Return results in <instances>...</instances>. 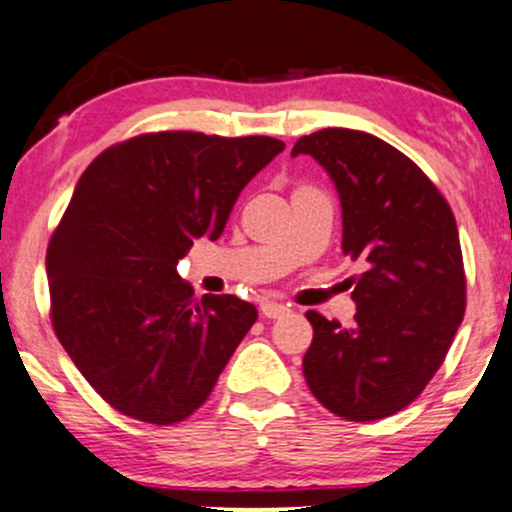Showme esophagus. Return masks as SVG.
<instances>
[{
  "label": "esophagus",
  "mask_w": 512,
  "mask_h": 512,
  "mask_svg": "<svg viewBox=\"0 0 512 512\" xmlns=\"http://www.w3.org/2000/svg\"><path fill=\"white\" fill-rule=\"evenodd\" d=\"M260 313L264 317H284L286 313H289V305L276 303V301H262L260 303Z\"/></svg>",
  "instance_id": "obj_1"
}]
</instances>
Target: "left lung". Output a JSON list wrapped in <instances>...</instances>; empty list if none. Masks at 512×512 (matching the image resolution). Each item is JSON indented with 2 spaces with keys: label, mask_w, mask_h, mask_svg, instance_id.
I'll return each instance as SVG.
<instances>
[{
  "label": "left lung",
  "mask_w": 512,
  "mask_h": 512,
  "mask_svg": "<svg viewBox=\"0 0 512 512\" xmlns=\"http://www.w3.org/2000/svg\"><path fill=\"white\" fill-rule=\"evenodd\" d=\"M313 156L342 202V250L363 264L354 279L356 325L315 310L303 375L322 407L349 421L397 414L424 392L464 317L460 236L438 187L395 146L327 127L291 156Z\"/></svg>",
  "instance_id": "8db88e82"
}]
</instances>
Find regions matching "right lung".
Listing matches in <instances>:
<instances>
[{
  "label": "right lung",
  "instance_id": "right-lung-1",
  "mask_svg": "<svg viewBox=\"0 0 512 512\" xmlns=\"http://www.w3.org/2000/svg\"><path fill=\"white\" fill-rule=\"evenodd\" d=\"M281 151L272 137L139 134L76 182L45 257L50 317L113 409L170 426L207 402L257 310L228 293L197 301L178 260L221 236L243 187Z\"/></svg>",
  "mask_w": 512,
  "mask_h": 512
}]
</instances>
